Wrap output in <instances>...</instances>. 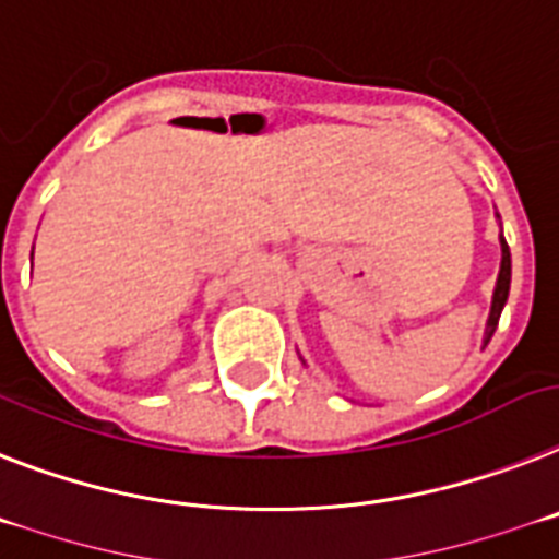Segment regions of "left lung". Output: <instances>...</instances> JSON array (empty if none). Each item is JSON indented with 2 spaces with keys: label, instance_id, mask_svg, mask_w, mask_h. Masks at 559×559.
<instances>
[{
  "label": "left lung",
  "instance_id": "1",
  "mask_svg": "<svg viewBox=\"0 0 559 559\" xmlns=\"http://www.w3.org/2000/svg\"><path fill=\"white\" fill-rule=\"evenodd\" d=\"M497 218H500V215H497ZM509 287H511V252H509V243H506L503 233H500V272H497L495 295H491V309H489V321H486L483 346L489 344L491 335H495L497 321H500V312H503L506 301H509Z\"/></svg>",
  "mask_w": 559,
  "mask_h": 559
}]
</instances>
